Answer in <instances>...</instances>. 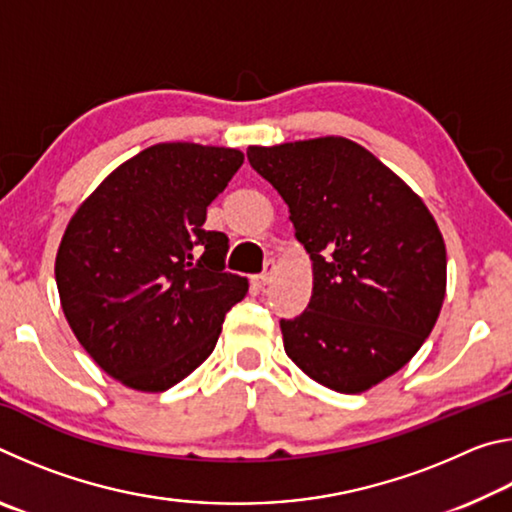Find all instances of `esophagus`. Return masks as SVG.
<instances>
[{"label":"esophagus","mask_w":512,"mask_h":512,"mask_svg":"<svg viewBox=\"0 0 512 512\" xmlns=\"http://www.w3.org/2000/svg\"><path fill=\"white\" fill-rule=\"evenodd\" d=\"M273 273H275V262H266L264 271L253 275V284H255V287H259V289H264L266 284L273 280Z\"/></svg>","instance_id":"esophagus-1"}]
</instances>
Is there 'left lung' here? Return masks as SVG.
I'll return each instance as SVG.
<instances>
[{
	"label": "left lung",
	"mask_w": 512,
	"mask_h": 512,
	"mask_svg": "<svg viewBox=\"0 0 512 512\" xmlns=\"http://www.w3.org/2000/svg\"><path fill=\"white\" fill-rule=\"evenodd\" d=\"M246 155L289 205L314 266L307 309L280 320L289 359L336 393L395 375L445 300V241L427 205L345 137L250 146Z\"/></svg>",
	"instance_id": "obj_1"
}]
</instances>
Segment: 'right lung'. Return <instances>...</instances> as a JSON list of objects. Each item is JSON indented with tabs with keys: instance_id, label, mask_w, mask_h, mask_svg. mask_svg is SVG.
<instances>
[{
	"instance_id": "right-lung-1",
	"label": "right lung",
	"mask_w": 512,
	"mask_h": 512,
	"mask_svg": "<svg viewBox=\"0 0 512 512\" xmlns=\"http://www.w3.org/2000/svg\"><path fill=\"white\" fill-rule=\"evenodd\" d=\"M241 164L244 153L223 146H149L67 223L60 305L85 352L124 386L162 393L183 381L246 296V277L225 273L228 237L203 228Z\"/></svg>"
}]
</instances>
